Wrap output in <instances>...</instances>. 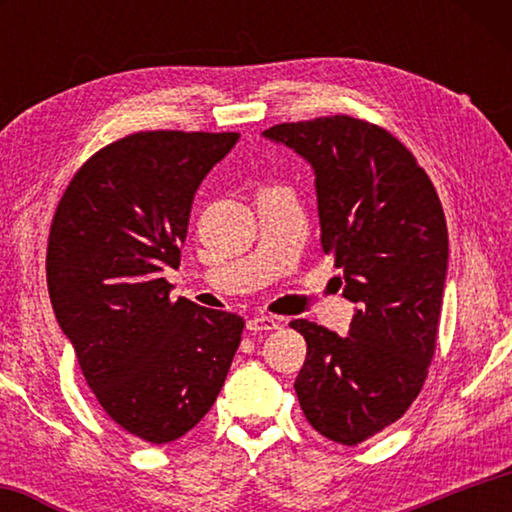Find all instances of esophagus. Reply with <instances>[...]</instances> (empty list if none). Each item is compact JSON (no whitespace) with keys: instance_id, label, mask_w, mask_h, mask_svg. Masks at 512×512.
Returning a JSON list of instances; mask_svg holds the SVG:
<instances>
[{"instance_id":"obj_1","label":"esophagus","mask_w":512,"mask_h":512,"mask_svg":"<svg viewBox=\"0 0 512 512\" xmlns=\"http://www.w3.org/2000/svg\"><path fill=\"white\" fill-rule=\"evenodd\" d=\"M277 325H280V320L273 316H253L246 323L250 332H271V329H277Z\"/></svg>"}]
</instances>
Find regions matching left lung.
Returning a JSON list of instances; mask_svg holds the SVG:
<instances>
[{"label": "left lung", "instance_id": "obj_1", "mask_svg": "<svg viewBox=\"0 0 512 512\" xmlns=\"http://www.w3.org/2000/svg\"><path fill=\"white\" fill-rule=\"evenodd\" d=\"M264 137L314 169L320 244L359 307L348 336L291 320L307 341L293 388L311 427L359 445L400 420L427 379L449 255L443 205L413 153L363 119L277 124Z\"/></svg>", "mask_w": 512, "mask_h": 512}]
</instances>
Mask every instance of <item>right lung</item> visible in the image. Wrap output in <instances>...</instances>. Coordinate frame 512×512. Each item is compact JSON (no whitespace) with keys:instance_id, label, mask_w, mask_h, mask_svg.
<instances>
[{"instance_id":"1","label":"right lung","mask_w":512,"mask_h":512,"mask_svg":"<svg viewBox=\"0 0 512 512\" xmlns=\"http://www.w3.org/2000/svg\"><path fill=\"white\" fill-rule=\"evenodd\" d=\"M239 133L142 131L103 146L56 207L47 287L83 377L146 443L185 436L212 409L244 318L169 300L194 194Z\"/></svg>"}]
</instances>
